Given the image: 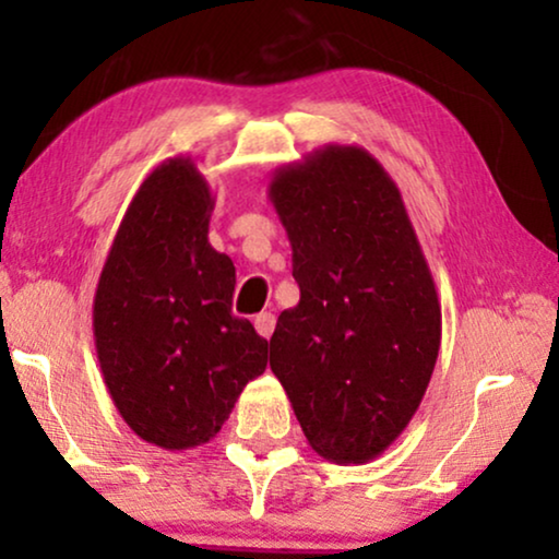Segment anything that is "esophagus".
Listing matches in <instances>:
<instances>
[{"mask_svg": "<svg viewBox=\"0 0 559 559\" xmlns=\"http://www.w3.org/2000/svg\"><path fill=\"white\" fill-rule=\"evenodd\" d=\"M274 325H277V318H274L272 312H259V316L254 318V328L262 338H270V335L274 333Z\"/></svg>", "mask_w": 559, "mask_h": 559, "instance_id": "esophagus-1", "label": "esophagus"}]
</instances>
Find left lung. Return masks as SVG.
<instances>
[{
	"label": "left lung",
	"mask_w": 559,
	"mask_h": 559,
	"mask_svg": "<svg viewBox=\"0 0 559 559\" xmlns=\"http://www.w3.org/2000/svg\"><path fill=\"white\" fill-rule=\"evenodd\" d=\"M270 201L300 285L270 366L318 455L369 463L415 417L438 361L432 272L400 188L364 147L325 144L277 167Z\"/></svg>",
	"instance_id": "obj_1"
}]
</instances>
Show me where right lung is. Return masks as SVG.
<instances>
[{"label":"right lung","mask_w":559,"mask_h":559,"mask_svg":"<svg viewBox=\"0 0 559 559\" xmlns=\"http://www.w3.org/2000/svg\"><path fill=\"white\" fill-rule=\"evenodd\" d=\"M213 195L193 157L159 163L136 190L94 297V341L124 423L163 450L213 440L266 343L231 312L234 262L209 243Z\"/></svg>","instance_id":"obj_1"}]
</instances>
